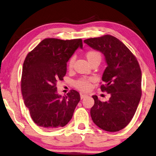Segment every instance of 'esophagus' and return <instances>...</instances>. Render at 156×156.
I'll return each mask as SVG.
<instances>
[{
  "label": "esophagus",
  "instance_id": "34e87169",
  "mask_svg": "<svg viewBox=\"0 0 156 156\" xmlns=\"http://www.w3.org/2000/svg\"><path fill=\"white\" fill-rule=\"evenodd\" d=\"M87 96V95H86V94H83V93H80V98L81 99H83L84 98H86Z\"/></svg>",
  "mask_w": 156,
  "mask_h": 156
}]
</instances>
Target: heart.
I'll use <instances>...</instances> for the list:
<instances>
[{"label":"heart","instance_id":"obj_1","mask_svg":"<svg viewBox=\"0 0 156 156\" xmlns=\"http://www.w3.org/2000/svg\"><path fill=\"white\" fill-rule=\"evenodd\" d=\"M86 57L90 64L94 63L95 61H101V55L98 51L95 50H90L87 51L86 53ZM75 61L74 56H72L68 61L67 66L69 69H72L73 63ZM93 79L92 78H81L74 82V87L76 89L81 90L83 92H87L91 89Z\"/></svg>","mask_w":156,"mask_h":156}]
</instances>
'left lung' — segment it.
I'll return each mask as SVG.
<instances>
[{"label":"left lung","mask_w":156,"mask_h":156,"mask_svg":"<svg viewBox=\"0 0 156 156\" xmlns=\"http://www.w3.org/2000/svg\"><path fill=\"white\" fill-rule=\"evenodd\" d=\"M84 42L105 56L107 67L102 76L101 91L110 94L106 101L93 95L90 116L96 126L108 132L126 127L134 117L142 95V73L136 56L115 37L105 35Z\"/></svg>","instance_id":"8db88e82"}]
</instances>
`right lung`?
I'll return each instance as SVG.
<instances>
[{"label":"right lung","mask_w":156,"mask_h":156,"mask_svg":"<svg viewBox=\"0 0 156 156\" xmlns=\"http://www.w3.org/2000/svg\"><path fill=\"white\" fill-rule=\"evenodd\" d=\"M78 47L83 48L81 39L46 38L25 58L22 94L31 118L39 127L55 129L66 126L72 119L80 100V94L71 90L62 97L57 93L56 82L63 80L67 62Z\"/></svg>","instance_id":"add662e5"}]
</instances>
